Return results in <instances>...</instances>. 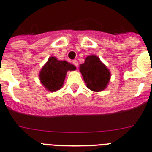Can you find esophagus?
Wrapping results in <instances>:
<instances>
[{
  "label": "esophagus",
  "mask_w": 152,
  "mask_h": 152,
  "mask_svg": "<svg viewBox=\"0 0 152 152\" xmlns=\"http://www.w3.org/2000/svg\"><path fill=\"white\" fill-rule=\"evenodd\" d=\"M73 65H74L75 66H76V67H77L78 65H79V63H78V61H76V60H73Z\"/></svg>",
  "instance_id": "obj_1"
}]
</instances>
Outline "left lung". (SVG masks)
Returning <instances> with one entry per match:
<instances>
[{
    "instance_id": "8db88e82",
    "label": "left lung",
    "mask_w": 152,
    "mask_h": 152,
    "mask_svg": "<svg viewBox=\"0 0 152 152\" xmlns=\"http://www.w3.org/2000/svg\"><path fill=\"white\" fill-rule=\"evenodd\" d=\"M79 71L87 88L95 92L107 88L110 79V72L96 55H89L79 65Z\"/></svg>"
}]
</instances>
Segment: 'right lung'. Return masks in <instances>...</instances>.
<instances>
[{
  "instance_id": "add662e5",
  "label": "right lung",
  "mask_w": 152,
  "mask_h": 152,
  "mask_svg": "<svg viewBox=\"0 0 152 152\" xmlns=\"http://www.w3.org/2000/svg\"><path fill=\"white\" fill-rule=\"evenodd\" d=\"M76 66L66 61L50 57L39 73L40 82L48 91H57L64 86L67 71H73Z\"/></svg>"
}]
</instances>
